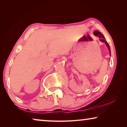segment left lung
<instances>
[{"instance_id":"left-lung-1","label":"left lung","mask_w":127,"mask_h":127,"mask_svg":"<svg viewBox=\"0 0 127 127\" xmlns=\"http://www.w3.org/2000/svg\"><path fill=\"white\" fill-rule=\"evenodd\" d=\"M94 35H95L96 36H98V37H99L100 41H101L102 42H104V43H105V44H106V47H107V49H108L109 54H110V55L111 51H110V46H109V44L107 42L106 40H105V38L104 37V35H103L100 32H99L98 31H96H96H95L94 32Z\"/></svg>"}]
</instances>
